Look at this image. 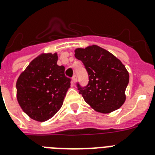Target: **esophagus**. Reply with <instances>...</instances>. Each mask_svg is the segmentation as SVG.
<instances>
[{
	"mask_svg": "<svg viewBox=\"0 0 155 155\" xmlns=\"http://www.w3.org/2000/svg\"><path fill=\"white\" fill-rule=\"evenodd\" d=\"M76 80H77V78L75 75H73V77H72V80H71V82H72V84H75V82H76Z\"/></svg>",
	"mask_w": 155,
	"mask_h": 155,
	"instance_id": "obj_1",
	"label": "esophagus"
}]
</instances>
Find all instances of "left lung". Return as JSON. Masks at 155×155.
I'll use <instances>...</instances> for the list:
<instances>
[{"mask_svg":"<svg viewBox=\"0 0 155 155\" xmlns=\"http://www.w3.org/2000/svg\"><path fill=\"white\" fill-rule=\"evenodd\" d=\"M75 57L84 63L89 75L86 87L77 84L84 101L102 114L118 110L125 102L129 82L125 66L114 54L96 45L75 49Z\"/></svg>","mask_w":155,"mask_h":155,"instance_id":"obj_1","label":"left lung"}]
</instances>
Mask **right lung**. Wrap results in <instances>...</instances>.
Listing matches in <instances>:
<instances>
[{
  "label": "right lung",
  "instance_id": "1",
  "mask_svg": "<svg viewBox=\"0 0 155 155\" xmlns=\"http://www.w3.org/2000/svg\"><path fill=\"white\" fill-rule=\"evenodd\" d=\"M58 53H41L29 64L16 82V97L23 111L42 122L61 108L70 87L64 67L58 65Z\"/></svg>",
  "mask_w": 155,
  "mask_h": 155
}]
</instances>
